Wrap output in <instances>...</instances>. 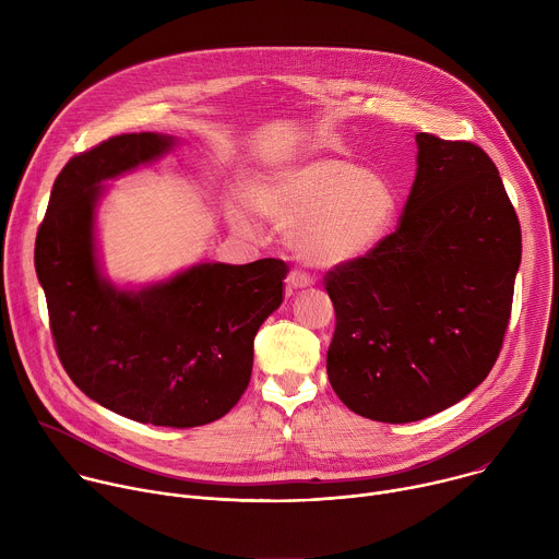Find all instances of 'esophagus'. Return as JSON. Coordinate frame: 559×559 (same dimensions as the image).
<instances>
[{"label":"esophagus","mask_w":559,"mask_h":559,"mask_svg":"<svg viewBox=\"0 0 559 559\" xmlns=\"http://www.w3.org/2000/svg\"><path fill=\"white\" fill-rule=\"evenodd\" d=\"M285 285H287V292L292 294V292H296V289H305V287H309L311 285V278L307 276V274H302V272H289V276H287V281H285Z\"/></svg>","instance_id":"1"}]
</instances>
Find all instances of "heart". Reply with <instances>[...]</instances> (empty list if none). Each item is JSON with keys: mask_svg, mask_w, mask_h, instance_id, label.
I'll list each match as a JSON object with an SVG mask.
<instances>
[{"mask_svg": "<svg viewBox=\"0 0 559 559\" xmlns=\"http://www.w3.org/2000/svg\"><path fill=\"white\" fill-rule=\"evenodd\" d=\"M252 212L283 229L292 254L321 270H336L371 254L397 214L393 183L338 154H302L261 173L248 197L225 205L234 229L254 231Z\"/></svg>", "mask_w": 559, "mask_h": 559, "instance_id": "heart-1", "label": "heart"}]
</instances>
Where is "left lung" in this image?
I'll return each instance as SVG.
<instances>
[{"label":"left lung","instance_id":"1","mask_svg":"<svg viewBox=\"0 0 559 559\" xmlns=\"http://www.w3.org/2000/svg\"><path fill=\"white\" fill-rule=\"evenodd\" d=\"M401 225L325 276L336 309L328 376L378 423H416L480 384L500 354L522 231L489 154L418 132Z\"/></svg>","mask_w":559,"mask_h":559}]
</instances>
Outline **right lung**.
Listing matches in <instances>:
<instances>
[{"label":"right lung","instance_id":"add662e5","mask_svg":"<svg viewBox=\"0 0 559 559\" xmlns=\"http://www.w3.org/2000/svg\"><path fill=\"white\" fill-rule=\"evenodd\" d=\"M175 145L170 134L139 132L72 156L37 231L35 270L70 380L119 416L188 429L223 418L248 389L254 336L283 302L287 265L197 263L139 289L102 274L95 231L104 183Z\"/></svg>","mask_w":559,"mask_h":559}]
</instances>
